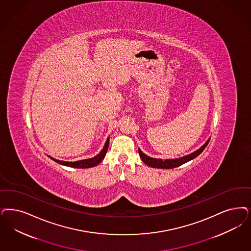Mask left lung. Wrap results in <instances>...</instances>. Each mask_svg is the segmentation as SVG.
Segmentation results:
<instances>
[{"label":"left lung","mask_w":251,"mask_h":251,"mask_svg":"<svg viewBox=\"0 0 251 251\" xmlns=\"http://www.w3.org/2000/svg\"><path fill=\"white\" fill-rule=\"evenodd\" d=\"M208 142H209V139L197 151L191 153V154L187 155V156H182L180 158L165 159V160H162L160 158H154V157H150V156H147L145 153H143L141 151V149H138L139 156L142 158L143 162L145 164H147V166H149V167L156 168V169H173V168L179 167L181 165L190 161L192 159H194L195 157H197L199 155H200L203 152V150L207 147Z\"/></svg>","instance_id":"left-lung-1"}]
</instances>
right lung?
Instances as JSON below:
<instances>
[{"instance_id": "1", "label": "right lung", "mask_w": 251, "mask_h": 251, "mask_svg": "<svg viewBox=\"0 0 251 251\" xmlns=\"http://www.w3.org/2000/svg\"><path fill=\"white\" fill-rule=\"evenodd\" d=\"M108 145H109V138L106 139L104 147H103L102 151L97 156L92 157V158H88V159H82V160H78V161H75V162H69V161H62V160L55 159L52 156H50V158H52L53 161H55L59 164L64 165V166H68V167H71V168H77V169H88V168H92V167L97 166L104 159V156H105V154L107 152V149H108Z\"/></svg>"}]
</instances>
